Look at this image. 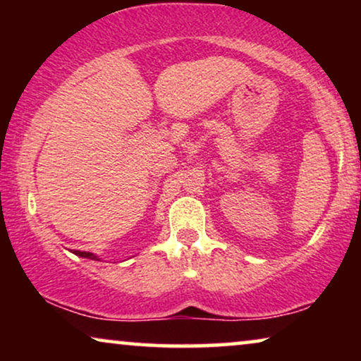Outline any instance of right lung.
I'll return each mask as SVG.
<instances>
[{
  "label": "right lung",
  "mask_w": 361,
  "mask_h": 361,
  "mask_svg": "<svg viewBox=\"0 0 361 361\" xmlns=\"http://www.w3.org/2000/svg\"><path fill=\"white\" fill-rule=\"evenodd\" d=\"M73 255L77 256H82V258H88V259H95V261H100L98 259V256H95L93 253H88V251H73Z\"/></svg>",
  "instance_id": "add662e5"
}]
</instances>
